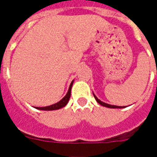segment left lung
<instances>
[{
	"instance_id": "1",
	"label": "left lung",
	"mask_w": 157,
	"mask_h": 157,
	"mask_svg": "<svg viewBox=\"0 0 157 157\" xmlns=\"http://www.w3.org/2000/svg\"><path fill=\"white\" fill-rule=\"evenodd\" d=\"M93 96H94V98H95L96 101L98 102L100 105L103 106V107H106V108H109V109H124L125 108L124 106V107H122V106H115V105H110V104H108V103H105V102H102L101 100H99L97 97L95 96V94L93 93Z\"/></svg>"
}]
</instances>
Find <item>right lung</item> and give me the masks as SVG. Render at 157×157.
<instances>
[{
	"instance_id": "1",
	"label": "right lung",
	"mask_w": 157,
	"mask_h": 157,
	"mask_svg": "<svg viewBox=\"0 0 157 157\" xmlns=\"http://www.w3.org/2000/svg\"><path fill=\"white\" fill-rule=\"evenodd\" d=\"M73 82H74V81H72L71 83V85H70V87H69V90L68 92H67V93H66V95H65L59 102H56V103L53 104V105L47 106V107H41V108H36V109H39V110H45V111H52V110H57V109L64 108V107L68 103L69 100H70V98H71V91Z\"/></svg>"
}]
</instances>
